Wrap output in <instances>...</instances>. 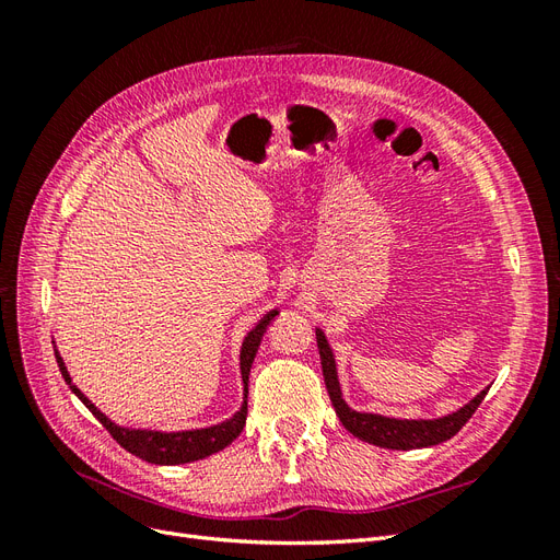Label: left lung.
I'll return each instance as SVG.
<instances>
[{
    "label": "left lung",
    "mask_w": 560,
    "mask_h": 560,
    "mask_svg": "<svg viewBox=\"0 0 560 560\" xmlns=\"http://www.w3.org/2000/svg\"><path fill=\"white\" fill-rule=\"evenodd\" d=\"M317 338V350H319V360H322V374H325L327 383V393L329 399L336 409V416L341 418L343 428L354 434L366 444H374L381 448H393V451H411V448H425L442 444L453 434L463 430L465 422L474 416V411L479 409V404L488 395V387L481 389V393L474 397L469 404H465L460 411H455L446 418L439 420H395V418H383L374 413H358L352 411L350 406L341 397V387H338L336 378V364H334V354L327 346V338L322 336V331H315Z\"/></svg>",
    "instance_id": "1"
}]
</instances>
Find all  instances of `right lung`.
<instances>
[{
  "instance_id": "obj_1",
  "label": "right lung",
  "mask_w": 560,
  "mask_h": 560,
  "mask_svg": "<svg viewBox=\"0 0 560 560\" xmlns=\"http://www.w3.org/2000/svg\"><path fill=\"white\" fill-rule=\"evenodd\" d=\"M278 315V311H270L268 315L261 317V322L254 327L247 336L245 343L241 350V374H243V383H245V399H247V381H249V369L254 362V354H257V348L261 343V336L266 331V327L270 325V319ZM58 366L62 371V378L70 383L72 393L89 406L91 413L103 422L105 430L116 439V444H121L128 453L138 455L140 460L154 463V465H184V463H194L200 460V457H208L217 451L226 448L235 436H238L245 428L247 420V401L243 404V409L235 413L231 420L222 422V425H214L208 430H194V432H177V434H161V432H140V430H124L116 428L112 420H107L103 413H100L95 406L79 393V387L72 385L70 374L60 360V354H56Z\"/></svg>"
}]
</instances>
